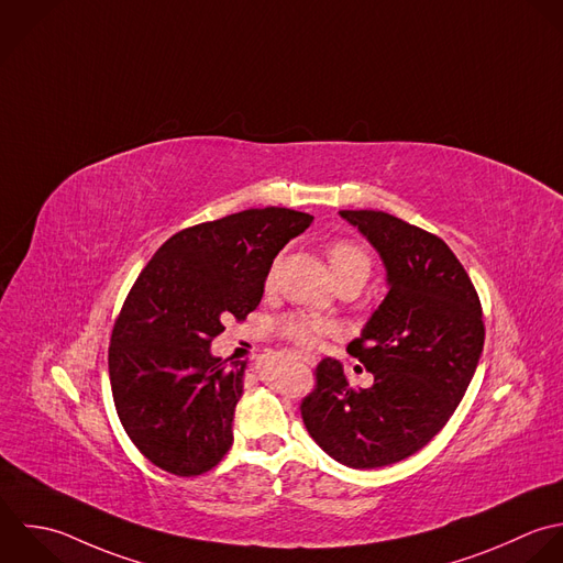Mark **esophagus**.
<instances>
[{
    "label": "esophagus",
    "instance_id": "34e87169",
    "mask_svg": "<svg viewBox=\"0 0 563 563\" xmlns=\"http://www.w3.org/2000/svg\"><path fill=\"white\" fill-rule=\"evenodd\" d=\"M300 362H305L307 366H316L318 364V360L313 355H300Z\"/></svg>",
    "mask_w": 563,
    "mask_h": 563
}]
</instances>
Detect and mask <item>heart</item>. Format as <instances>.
Here are the masks:
<instances>
[{"label": "heart", "mask_w": 563, "mask_h": 563, "mask_svg": "<svg viewBox=\"0 0 563 563\" xmlns=\"http://www.w3.org/2000/svg\"><path fill=\"white\" fill-rule=\"evenodd\" d=\"M327 258L331 265V272L335 276V280H357V283H366L373 269L371 256L355 243L351 241H333L327 247ZM280 333L296 344L298 349L311 351L316 349L324 335L333 333V324L309 316V313H289L278 322Z\"/></svg>", "instance_id": "obj_1"}]
</instances>
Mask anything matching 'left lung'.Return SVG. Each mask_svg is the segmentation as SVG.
I'll use <instances>...</instances> for the list:
<instances>
[{
	"label": "left lung",
	"instance_id": "1",
	"mask_svg": "<svg viewBox=\"0 0 563 563\" xmlns=\"http://www.w3.org/2000/svg\"><path fill=\"white\" fill-rule=\"evenodd\" d=\"M375 247L388 294L349 353L375 384L353 390L342 362L322 360L302 401L311 439L338 463L375 470L426 448L450 421L478 368V294L439 236L379 210H340Z\"/></svg>",
	"mask_w": 563,
	"mask_h": 563
}]
</instances>
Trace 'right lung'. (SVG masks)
<instances>
[{"mask_svg": "<svg viewBox=\"0 0 563 563\" xmlns=\"http://www.w3.org/2000/svg\"><path fill=\"white\" fill-rule=\"evenodd\" d=\"M313 217L252 208L173 234L146 263L113 324L109 382L122 428L159 470L199 476L232 448L247 362L210 342L263 298L276 254Z\"/></svg>", "mask_w": 563, "mask_h": 563, "instance_id": "right-lung-1", "label": "right lung"}]
</instances>
